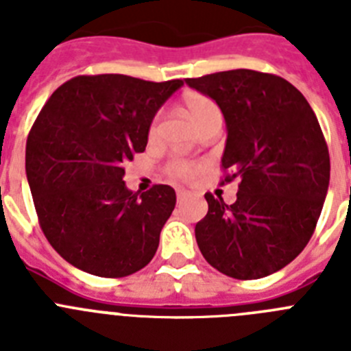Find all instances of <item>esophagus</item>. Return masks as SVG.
<instances>
[{"label":"esophagus","instance_id":"1","mask_svg":"<svg viewBox=\"0 0 351 351\" xmlns=\"http://www.w3.org/2000/svg\"><path fill=\"white\" fill-rule=\"evenodd\" d=\"M186 195H188V193H186L184 190H179L178 191V202H182V200H184V198H186Z\"/></svg>","mask_w":351,"mask_h":351}]
</instances>
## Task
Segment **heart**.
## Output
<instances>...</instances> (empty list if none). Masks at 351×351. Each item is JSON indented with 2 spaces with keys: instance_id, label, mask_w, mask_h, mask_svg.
<instances>
[{
  "instance_id": "1",
  "label": "heart",
  "mask_w": 351,
  "mask_h": 351,
  "mask_svg": "<svg viewBox=\"0 0 351 351\" xmlns=\"http://www.w3.org/2000/svg\"><path fill=\"white\" fill-rule=\"evenodd\" d=\"M184 108L186 114L193 119L195 125L202 130L207 123L214 119H221V110L216 104H214L210 98L204 95H188L184 98ZM151 137H154L158 133V117L153 121L151 125ZM202 169V163H197V161L190 160H173L170 161L169 167H167V172L176 179H191L198 173V170Z\"/></svg>"
}]
</instances>
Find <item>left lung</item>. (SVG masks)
I'll return each instance as SVG.
<instances>
[{
  "instance_id": "left-lung-1",
  "label": "left lung",
  "mask_w": 351,
  "mask_h": 351,
  "mask_svg": "<svg viewBox=\"0 0 351 351\" xmlns=\"http://www.w3.org/2000/svg\"><path fill=\"white\" fill-rule=\"evenodd\" d=\"M186 84L221 108L228 132L221 184L239 179L232 206L206 193L198 247L230 278H265L299 255L320 218L330 158L318 119L302 93L272 73L239 68Z\"/></svg>"
}]
</instances>
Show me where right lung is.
<instances>
[{
	"label": "right lung",
	"mask_w": 351,
	"mask_h": 351,
	"mask_svg": "<svg viewBox=\"0 0 351 351\" xmlns=\"http://www.w3.org/2000/svg\"><path fill=\"white\" fill-rule=\"evenodd\" d=\"M182 84L79 75L40 110L26 142L27 182L43 235L73 267L125 278L153 260L176 191L133 193L125 163L144 153L154 114Z\"/></svg>",
	"instance_id": "add662e5"
}]
</instances>
